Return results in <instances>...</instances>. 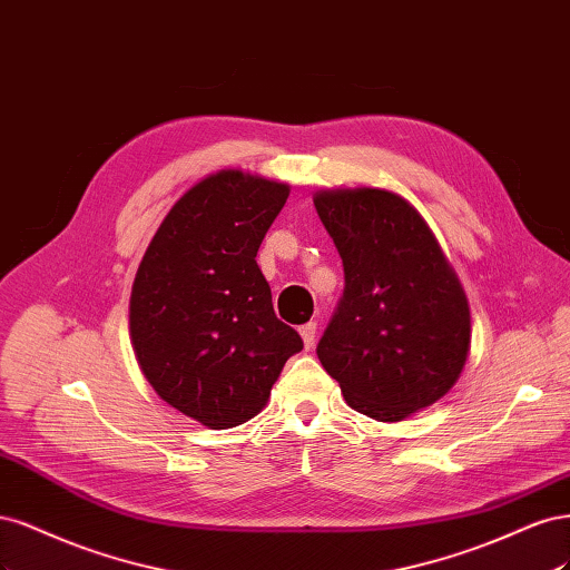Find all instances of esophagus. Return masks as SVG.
Returning a JSON list of instances; mask_svg holds the SVG:
<instances>
[{"label":"esophagus","mask_w":570,"mask_h":570,"mask_svg":"<svg viewBox=\"0 0 570 570\" xmlns=\"http://www.w3.org/2000/svg\"><path fill=\"white\" fill-rule=\"evenodd\" d=\"M315 336H317V324L315 322H307V324L301 326V338H303L305 351H309V347L315 345Z\"/></svg>","instance_id":"esophagus-1"}]
</instances>
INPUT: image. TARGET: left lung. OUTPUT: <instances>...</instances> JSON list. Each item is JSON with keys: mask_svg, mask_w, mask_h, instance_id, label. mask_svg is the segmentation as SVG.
Instances as JSON below:
<instances>
[{"mask_svg": "<svg viewBox=\"0 0 570 570\" xmlns=\"http://www.w3.org/2000/svg\"><path fill=\"white\" fill-rule=\"evenodd\" d=\"M315 208L345 272L343 298L317 345L347 405L402 421L443 397L469 357L471 309L426 219L402 196L322 189Z\"/></svg>", "mask_w": 570, "mask_h": 570, "instance_id": "8db88e82", "label": "left lung"}]
</instances>
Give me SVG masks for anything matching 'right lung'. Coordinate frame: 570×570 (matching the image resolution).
Masks as SVG:
<instances>
[{
	"mask_svg": "<svg viewBox=\"0 0 570 570\" xmlns=\"http://www.w3.org/2000/svg\"><path fill=\"white\" fill-rule=\"evenodd\" d=\"M288 191L261 175L213 173L179 196L139 263L130 296L139 370L160 400L208 429L258 414L303 351L255 263Z\"/></svg>",
	"mask_w": 570,
	"mask_h": 570,
	"instance_id": "1",
	"label": "right lung"
}]
</instances>
